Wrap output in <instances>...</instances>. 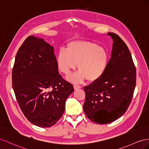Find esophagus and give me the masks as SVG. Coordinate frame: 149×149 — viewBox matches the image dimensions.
Returning a JSON list of instances; mask_svg holds the SVG:
<instances>
[{
    "instance_id": "34e87169",
    "label": "esophagus",
    "mask_w": 149,
    "mask_h": 149,
    "mask_svg": "<svg viewBox=\"0 0 149 149\" xmlns=\"http://www.w3.org/2000/svg\"><path fill=\"white\" fill-rule=\"evenodd\" d=\"M80 87H80V86H78V85H74V88L75 90H77V89H79Z\"/></svg>"
}]
</instances>
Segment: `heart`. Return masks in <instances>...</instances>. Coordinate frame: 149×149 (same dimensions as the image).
<instances>
[{"label":"heart","mask_w":149,"mask_h":149,"mask_svg":"<svg viewBox=\"0 0 149 149\" xmlns=\"http://www.w3.org/2000/svg\"><path fill=\"white\" fill-rule=\"evenodd\" d=\"M109 61L107 49L86 40L70 42L66 45V50H59L56 58L58 69L63 74H70L78 64L79 71L68 78L75 83L86 79L89 82L99 80L105 72Z\"/></svg>","instance_id":"b5f03b06"}]
</instances>
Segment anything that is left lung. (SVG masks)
Listing matches in <instances>:
<instances>
[{"label":"left lung","mask_w":149,"mask_h":149,"mask_svg":"<svg viewBox=\"0 0 149 149\" xmlns=\"http://www.w3.org/2000/svg\"><path fill=\"white\" fill-rule=\"evenodd\" d=\"M107 34L113 45L107 69L99 80L84 87L85 113L99 124H109L125 113L136 84V69L127 45L116 33Z\"/></svg>","instance_id":"1"}]
</instances>
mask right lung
I'll return each instance as SVG.
<instances>
[{
    "label": "right lung",
    "mask_w": 149,
    "mask_h": 149,
    "mask_svg": "<svg viewBox=\"0 0 149 149\" xmlns=\"http://www.w3.org/2000/svg\"><path fill=\"white\" fill-rule=\"evenodd\" d=\"M12 79L21 110L29 121L40 127L56 124L74 91L58 74L53 47L33 36L25 40L16 54Z\"/></svg>",
    "instance_id": "right-lung-1"
}]
</instances>
